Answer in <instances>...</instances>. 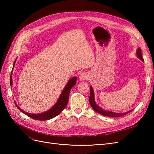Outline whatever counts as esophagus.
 Returning a JSON list of instances; mask_svg holds the SVG:
<instances>
[{
    "label": "esophagus",
    "mask_w": 154,
    "mask_h": 154,
    "mask_svg": "<svg viewBox=\"0 0 154 154\" xmlns=\"http://www.w3.org/2000/svg\"><path fill=\"white\" fill-rule=\"evenodd\" d=\"M88 78V74L85 72H83L81 73V74L80 75V80H87Z\"/></svg>",
    "instance_id": "esophagus-1"
}]
</instances>
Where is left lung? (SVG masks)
I'll list each match as a JSON object with an SVG mask.
<instances>
[{
    "mask_svg": "<svg viewBox=\"0 0 154 154\" xmlns=\"http://www.w3.org/2000/svg\"><path fill=\"white\" fill-rule=\"evenodd\" d=\"M136 54L139 59H141L142 61H143V58L142 57V54H141V49L140 48H138L137 52H136ZM90 91H91L90 97H89L90 105L92 106V108L94 110V111H96V112L99 113L101 115L107 116V117L116 118V117H120V116H122L123 115L127 114L130 112L132 110H129L125 113H116V112H111L109 110H105L102 109L100 106H99L96 103V102L94 101V91H93V88L91 86L90 87Z\"/></svg>",
    "mask_w": 154,
    "mask_h": 154,
    "instance_id": "1",
    "label": "left lung"
}]
</instances>
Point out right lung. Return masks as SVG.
Instances as JSON below:
<instances>
[{"mask_svg":"<svg viewBox=\"0 0 154 154\" xmlns=\"http://www.w3.org/2000/svg\"><path fill=\"white\" fill-rule=\"evenodd\" d=\"M15 61H16V60H15ZM15 62H14L13 66L15 63ZM11 75H12V71L11 73V76H10V85H12V84H13ZM76 79H77L76 77H74V78H71V80H69L66 87H64L63 91L62 92L61 94H60V96L59 97V98H58L57 103H56V104L52 107V108H51L49 110L45 112L38 114L27 113V112H26L25 111L22 110L20 107L17 105L15 102V103L18 109H19L21 112H22L23 113L27 115V116H29V117L31 118L32 119H36V120H40V121H45V120H48L50 119H52V118L56 117L57 116L59 115L63 111V110L66 108V106H67V103H68L70 91H71V88L73 87V86L76 84Z\"/></svg>","mask_w":154,"mask_h":154,"instance_id":"right-lung-1","label":"right lung"}]
</instances>
